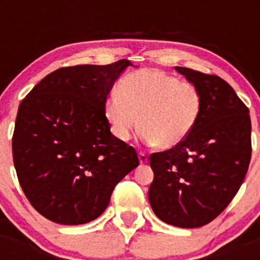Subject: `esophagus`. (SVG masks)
Wrapping results in <instances>:
<instances>
[{
  "label": "esophagus",
  "mask_w": 260,
  "mask_h": 260,
  "mask_svg": "<svg viewBox=\"0 0 260 260\" xmlns=\"http://www.w3.org/2000/svg\"><path fill=\"white\" fill-rule=\"evenodd\" d=\"M139 162H141V164H147V162H148V156L143 152L139 153Z\"/></svg>",
  "instance_id": "1"
}]
</instances>
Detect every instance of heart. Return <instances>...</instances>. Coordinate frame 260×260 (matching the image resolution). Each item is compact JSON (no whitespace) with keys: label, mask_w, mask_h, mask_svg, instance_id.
<instances>
[{"label":"heart","mask_w":260,"mask_h":260,"mask_svg":"<svg viewBox=\"0 0 260 260\" xmlns=\"http://www.w3.org/2000/svg\"><path fill=\"white\" fill-rule=\"evenodd\" d=\"M201 107V92L192 83L158 69H142L119 80L117 92L105 100L104 113L119 141L132 138L139 118L144 141L169 150L189 137Z\"/></svg>","instance_id":"1"}]
</instances>
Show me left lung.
<instances>
[{
	"instance_id": "8db88e82",
	"label": "left lung",
	"mask_w": 260,
	"mask_h": 260,
	"mask_svg": "<svg viewBox=\"0 0 260 260\" xmlns=\"http://www.w3.org/2000/svg\"><path fill=\"white\" fill-rule=\"evenodd\" d=\"M201 92L192 132L174 148L150 156L148 201L158 219L199 228L216 219L237 194L251 158L249 109L220 77L176 66Z\"/></svg>"
}]
</instances>
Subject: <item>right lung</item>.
I'll use <instances>...</instances> for the list:
<instances>
[{
  "mask_svg": "<svg viewBox=\"0 0 260 260\" xmlns=\"http://www.w3.org/2000/svg\"><path fill=\"white\" fill-rule=\"evenodd\" d=\"M128 59L61 68L23 99L13 158L32 207L62 225L92 221L117 183L139 165L132 146L110 133L104 103Z\"/></svg>",
  "mask_w": 260,
  "mask_h": 260,
  "instance_id": "right-lung-1",
  "label": "right lung"
}]
</instances>
